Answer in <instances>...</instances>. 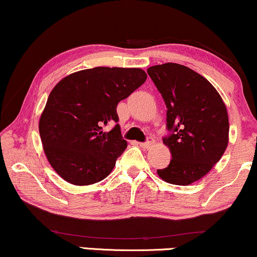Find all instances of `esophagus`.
Wrapping results in <instances>:
<instances>
[{"label":"esophagus","instance_id":"esophagus-1","mask_svg":"<svg viewBox=\"0 0 257 257\" xmlns=\"http://www.w3.org/2000/svg\"><path fill=\"white\" fill-rule=\"evenodd\" d=\"M154 145V139L153 138H149L147 142H143V143H139V147L143 148V149H149Z\"/></svg>","mask_w":257,"mask_h":257}]
</instances>
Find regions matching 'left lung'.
<instances>
[{
  "label": "left lung",
  "instance_id": "1",
  "mask_svg": "<svg viewBox=\"0 0 257 257\" xmlns=\"http://www.w3.org/2000/svg\"><path fill=\"white\" fill-rule=\"evenodd\" d=\"M148 74L167 106L169 135L163 143L173 157L157 174L172 185H191L210 172L229 143L225 103L210 82L185 65H154Z\"/></svg>",
  "mask_w": 257,
  "mask_h": 257
}]
</instances>
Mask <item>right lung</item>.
Listing matches in <instances>:
<instances>
[{"mask_svg":"<svg viewBox=\"0 0 257 257\" xmlns=\"http://www.w3.org/2000/svg\"><path fill=\"white\" fill-rule=\"evenodd\" d=\"M138 68L97 66L66 76L49 95L39 120L47 160L66 182L93 185L109 175L127 148L116 106L147 80ZM116 122L109 133L104 125Z\"/></svg>","mask_w":257,"mask_h":257,"instance_id":"right-lung-1","label":"right lung"}]
</instances>
